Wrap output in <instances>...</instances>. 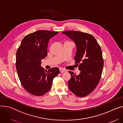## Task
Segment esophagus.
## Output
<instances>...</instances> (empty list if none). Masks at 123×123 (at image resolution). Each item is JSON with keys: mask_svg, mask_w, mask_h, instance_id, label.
<instances>
[{"mask_svg": "<svg viewBox=\"0 0 123 123\" xmlns=\"http://www.w3.org/2000/svg\"><path fill=\"white\" fill-rule=\"evenodd\" d=\"M60 72H61V73H63L65 72H66V70H65V69H64L60 68Z\"/></svg>", "mask_w": 123, "mask_h": 123, "instance_id": "1", "label": "esophagus"}]
</instances>
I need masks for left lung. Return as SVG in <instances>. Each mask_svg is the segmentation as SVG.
I'll return each instance as SVG.
<instances>
[{"label":"left lung","mask_w":123,"mask_h":123,"mask_svg":"<svg viewBox=\"0 0 123 123\" xmlns=\"http://www.w3.org/2000/svg\"><path fill=\"white\" fill-rule=\"evenodd\" d=\"M62 34L70 37L76 44L74 59L80 71L77 75L69 72L71 75L69 88L75 95L85 97L94 91L101 78L104 67L101 48L96 39L88 33L67 31Z\"/></svg>","instance_id":"8db88e82"}]
</instances>
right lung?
<instances>
[{"label":"right lung","instance_id":"right-lung-1","mask_svg":"<svg viewBox=\"0 0 123 123\" xmlns=\"http://www.w3.org/2000/svg\"><path fill=\"white\" fill-rule=\"evenodd\" d=\"M58 33L38 30L26 35L16 53V67L21 85L30 94L41 96L50 89L54 78L60 73L58 68L48 71L41 66V60L48 54L49 40Z\"/></svg>","mask_w":123,"mask_h":123}]
</instances>
